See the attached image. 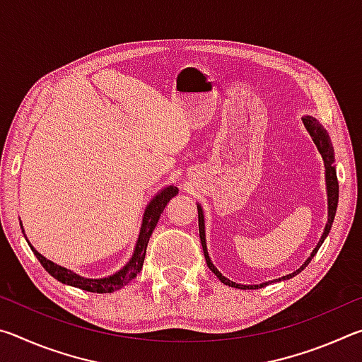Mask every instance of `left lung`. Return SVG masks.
<instances>
[{
    "label": "left lung",
    "mask_w": 362,
    "mask_h": 362,
    "mask_svg": "<svg viewBox=\"0 0 362 362\" xmlns=\"http://www.w3.org/2000/svg\"><path fill=\"white\" fill-rule=\"evenodd\" d=\"M303 124L306 127V131L310 132L311 139H313L315 145L317 146V150H320L321 156H322V161H324V168H326V187H327V223H326V228H324V233L321 236L320 243H317V246L315 247L313 252L311 255L306 259V262L303 263L302 267H300L297 272H293L291 274H287V276H283L281 279H291L298 274L302 269H305V267L308 265L311 262V259L316 255L317 249L321 247V244L326 240L330 228H332V222H334V217H335V212H337V204H339V180H337V173H335V166H334V146L330 144V139H329V134L327 131L324 129V127L320 124V121H316L313 116H303L302 118ZM198 206V223H199V238H201V244H203V250H204V257H206V263L207 267L211 268V272L216 274V276L222 281L223 284L230 286V287H236V289H259V287L267 286L268 283H263V284H254V286H246V284H238V283H233L228 278H225L222 273L218 272V269L214 267V263L209 259V254H207V246H206V231H204V216H203V209H201L199 204ZM276 279V281H281Z\"/></svg>",
    "instance_id": "left-lung-1"
}]
</instances>
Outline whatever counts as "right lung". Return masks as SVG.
<instances>
[{"label":"right lung","instance_id":"add662e5","mask_svg":"<svg viewBox=\"0 0 362 362\" xmlns=\"http://www.w3.org/2000/svg\"><path fill=\"white\" fill-rule=\"evenodd\" d=\"M177 193H179V188L169 185L166 188H163L161 192H159L155 198L150 201V204L146 206L145 214H144L142 226H140V233H139V240L136 244V249H134L131 260L126 263V267H122L118 273L112 274V276L100 278V279L83 278V276H79V274L70 272V269L56 265L54 262L47 260L46 257H42L38 252V250L33 249V246H30V247H32L33 254L36 255V259L40 260L42 268H45L52 278L60 281V283L78 287V289H83L88 292H97V293H108V292L118 291L140 273V269H142V265H144V260H145L146 246H148L151 233H153V230H155V226L158 223L159 217H161L164 207L168 206L169 201L173 199Z\"/></svg>","mask_w":362,"mask_h":362}]
</instances>
